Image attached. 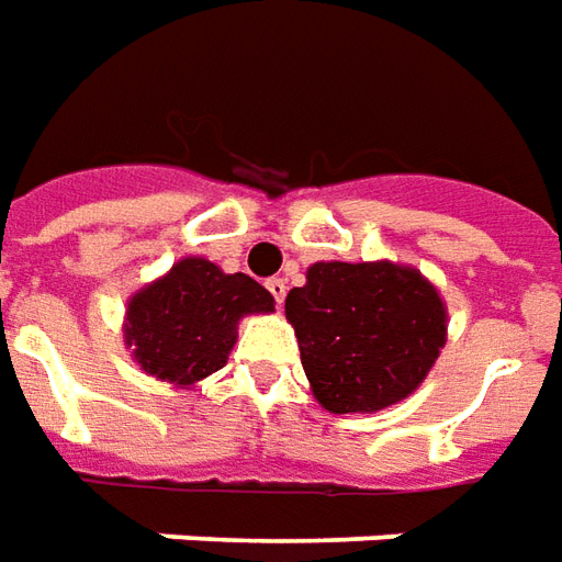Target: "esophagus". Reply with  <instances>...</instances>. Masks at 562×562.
Listing matches in <instances>:
<instances>
[{
  "mask_svg": "<svg viewBox=\"0 0 562 562\" xmlns=\"http://www.w3.org/2000/svg\"><path fill=\"white\" fill-rule=\"evenodd\" d=\"M266 288H269V293H272L278 305L284 302V296H288V281H284V278H269V281H266Z\"/></svg>",
  "mask_w": 562,
  "mask_h": 562,
  "instance_id": "esophagus-1",
  "label": "esophagus"
}]
</instances>
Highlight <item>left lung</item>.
<instances>
[{"label":"left lung","mask_w":562,"mask_h":562,"mask_svg":"<svg viewBox=\"0 0 562 562\" xmlns=\"http://www.w3.org/2000/svg\"><path fill=\"white\" fill-rule=\"evenodd\" d=\"M314 400L372 415L408 400L448 341V305L415 266L321 260L284 300Z\"/></svg>","instance_id":"obj_1"}]
</instances>
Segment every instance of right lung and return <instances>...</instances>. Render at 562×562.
I'll list each match as a JSON object with an SVG mask.
<instances>
[{"instance_id": "1", "label": "right lung", "mask_w": 562, "mask_h": 562, "mask_svg": "<svg viewBox=\"0 0 562 562\" xmlns=\"http://www.w3.org/2000/svg\"><path fill=\"white\" fill-rule=\"evenodd\" d=\"M269 312L272 293L250 274H226L205 257H184L126 300L123 345L145 375L190 390L224 369L241 317Z\"/></svg>"}]
</instances>
